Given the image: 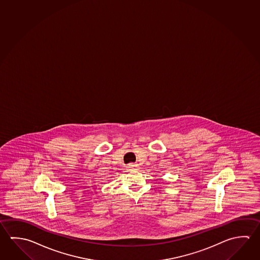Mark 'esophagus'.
Masks as SVG:
<instances>
[{
    "label": "esophagus",
    "mask_w": 260,
    "mask_h": 260,
    "mask_svg": "<svg viewBox=\"0 0 260 260\" xmlns=\"http://www.w3.org/2000/svg\"><path fill=\"white\" fill-rule=\"evenodd\" d=\"M128 168L131 170H137L138 169V165L137 164H129L128 165Z\"/></svg>",
    "instance_id": "obj_1"
}]
</instances>
